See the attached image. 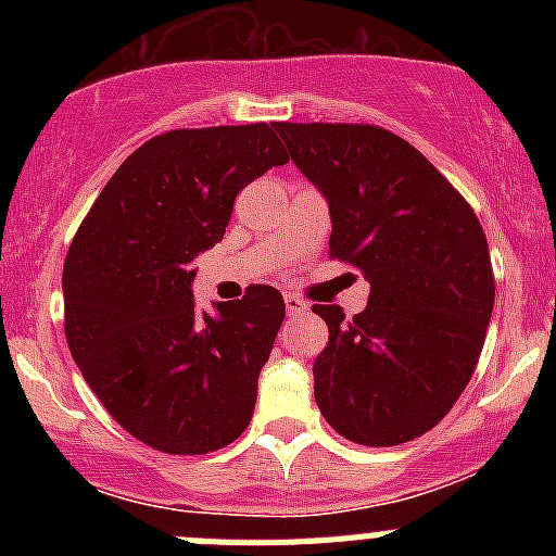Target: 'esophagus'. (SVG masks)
Returning a JSON list of instances; mask_svg holds the SVG:
<instances>
[{
    "label": "esophagus",
    "instance_id": "obj_1",
    "mask_svg": "<svg viewBox=\"0 0 556 556\" xmlns=\"http://www.w3.org/2000/svg\"><path fill=\"white\" fill-rule=\"evenodd\" d=\"M283 303H287V312L292 314H303V312H308V303L306 301H301V298H298V294H287V298H283Z\"/></svg>",
    "mask_w": 556,
    "mask_h": 556
}]
</instances>
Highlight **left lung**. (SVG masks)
<instances>
[{"label": "left lung", "mask_w": 556, "mask_h": 556, "mask_svg": "<svg viewBox=\"0 0 556 556\" xmlns=\"http://www.w3.org/2000/svg\"><path fill=\"white\" fill-rule=\"evenodd\" d=\"M275 130L328 200L331 255L370 283L353 320L312 306L328 326L314 401L351 443H409L448 415L479 362L495 301L484 230L424 152L384 127Z\"/></svg>", "instance_id": "obj_1"}]
</instances>
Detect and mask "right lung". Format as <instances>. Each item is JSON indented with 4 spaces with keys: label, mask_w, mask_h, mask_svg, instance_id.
Segmentation results:
<instances>
[{
    "label": "right lung",
    "mask_w": 556,
    "mask_h": 556,
    "mask_svg": "<svg viewBox=\"0 0 556 556\" xmlns=\"http://www.w3.org/2000/svg\"><path fill=\"white\" fill-rule=\"evenodd\" d=\"M289 155L275 122L169 130L127 155L63 264L66 342L108 415L164 454H208L248 429L281 328L278 289L194 308V258L223 242L236 194Z\"/></svg>",
    "instance_id": "right-lung-1"
}]
</instances>
